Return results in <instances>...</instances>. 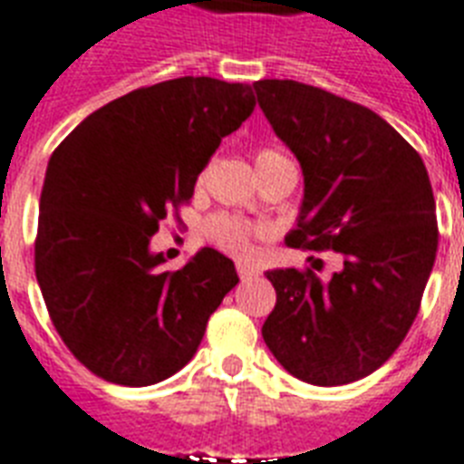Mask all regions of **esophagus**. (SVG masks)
<instances>
[{"instance_id":"esophagus-1","label":"esophagus","mask_w":464,"mask_h":464,"mask_svg":"<svg viewBox=\"0 0 464 464\" xmlns=\"http://www.w3.org/2000/svg\"><path fill=\"white\" fill-rule=\"evenodd\" d=\"M236 270H238L240 279H250V277H256V275H257L256 267H253V265H247V263H238V265H236Z\"/></svg>"}]
</instances>
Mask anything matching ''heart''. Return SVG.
Masks as SVG:
<instances>
[{"mask_svg": "<svg viewBox=\"0 0 464 464\" xmlns=\"http://www.w3.org/2000/svg\"><path fill=\"white\" fill-rule=\"evenodd\" d=\"M275 160H287L285 155L277 150H260L256 155V168H263L267 162ZM250 226H246L238 218L231 217H218L208 224V236L217 243L221 250L231 253V256H246L247 247H250Z\"/></svg>", "mask_w": 464, "mask_h": 464, "instance_id": "obj_1", "label": "heart"}]
</instances>
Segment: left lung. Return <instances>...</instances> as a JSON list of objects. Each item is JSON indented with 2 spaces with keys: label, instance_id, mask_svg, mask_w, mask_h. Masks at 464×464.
Instances as JSON below:
<instances>
[{
  "label": "left lung",
  "instance_id": "obj_1",
  "mask_svg": "<svg viewBox=\"0 0 464 464\" xmlns=\"http://www.w3.org/2000/svg\"><path fill=\"white\" fill-rule=\"evenodd\" d=\"M253 92L302 165L304 199L287 246L343 257L326 282L311 270L267 272L277 304L263 338L296 380H362L404 341L436 263L426 165L367 106L295 80H260Z\"/></svg>",
  "mask_w": 464,
  "mask_h": 464
}]
</instances>
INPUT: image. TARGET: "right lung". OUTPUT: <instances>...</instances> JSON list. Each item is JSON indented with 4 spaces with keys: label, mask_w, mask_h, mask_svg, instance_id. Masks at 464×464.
I'll return each mask as SVG.
<instances>
[{
    "label": "right lung",
    "mask_w": 464,
    "mask_h": 464,
    "mask_svg": "<svg viewBox=\"0 0 464 464\" xmlns=\"http://www.w3.org/2000/svg\"><path fill=\"white\" fill-rule=\"evenodd\" d=\"M253 109L250 84L177 77L104 104L51 155L35 279L63 343L102 380L148 387L172 377L238 285L214 247L169 272L150 238Z\"/></svg>",
    "instance_id": "right-lung-1"
}]
</instances>
